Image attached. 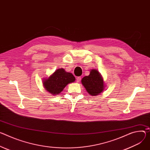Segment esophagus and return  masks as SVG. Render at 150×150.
Here are the masks:
<instances>
[{"mask_svg": "<svg viewBox=\"0 0 150 150\" xmlns=\"http://www.w3.org/2000/svg\"><path fill=\"white\" fill-rule=\"evenodd\" d=\"M81 79V76L77 77V78H76V82H77V83H79Z\"/></svg>", "mask_w": 150, "mask_h": 150, "instance_id": "esophagus-1", "label": "esophagus"}]
</instances>
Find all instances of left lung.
<instances>
[{"label": "left lung", "mask_w": 150, "mask_h": 150, "mask_svg": "<svg viewBox=\"0 0 150 150\" xmlns=\"http://www.w3.org/2000/svg\"><path fill=\"white\" fill-rule=\"evenodd\" d=\"M81 83L91 96L99 95L105 88L103 79L96 69H91L89 75L84 76L81 80Z\"/></svg>", "instance_id": "obj_1"}]
</instances>
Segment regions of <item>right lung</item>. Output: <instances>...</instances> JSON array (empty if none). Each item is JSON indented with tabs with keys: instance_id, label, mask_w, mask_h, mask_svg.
Here are the masks:
<instances>
[{
	"instance_id": "right-lung-1",
	"label": "right lung",
	"mask_w": 150,
	"mask_h": 150,
	"mask_svg": "<svg viewBox=\"0 0 150 150\" xmlns=\"http://www.w3.org/2000/svg\"><path fill=\"white\" fill-rule=\"evenodd\" d=\"M75 81V76L67 72L63 68L57 69L48 78L43 80V85L45 90L52 95L60 94L64 87Z\"/></svg>"
}]
</instances>
